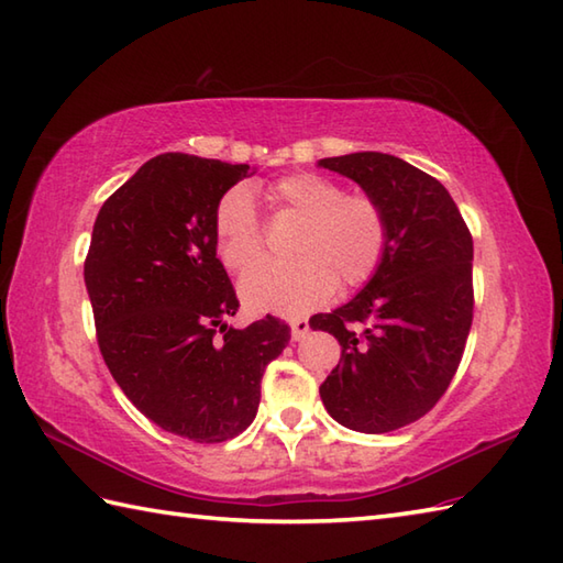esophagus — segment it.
Returning <instances> with one entry per match:
<instances>
[{
  "label": "esophagus",
  "instance_id": "esophagus-1",
  "mask_svg": "<svg viewBox=\"0 0 563 563\" xmlns=\"http://www.w3.org/2000/svg\"><path fill=\"white\" fill-rule=\"evenodd\" d=\"M290 331H292V341L305 339L307 331H309V321L307 319H292L290 321Z\"/></svg>",
  "mask_w": 563,
  "mask_h": 563
}]
</instances>
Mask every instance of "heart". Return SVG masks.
<instances>
[{
  "label": "heart",
  "mask_w": 563,
  "mask_h": 563,
  "mask_svg": "<svg viewBox=\"0 0 563 563\" xmlns=\"http://www.w3.org/2000/svg\"><path fill=\"white\" fill-rule=\"evenodd\" d=\"M275 218H300L290 239L292 261L261 263L266 232L246 186H232L212 212L218 256L227 268L246 271L242 295L254 309L297 317L324 305L336 290H353L377 273L389 246V220L379 200L343 190L319 172H292L266 188Z\"/></svg>",
  "instance_id": "heart-1"
}]
</instances>
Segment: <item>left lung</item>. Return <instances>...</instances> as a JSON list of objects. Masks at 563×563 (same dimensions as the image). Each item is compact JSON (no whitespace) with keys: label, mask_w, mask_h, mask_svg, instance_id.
Segmentation results:
<instances>
[{"label":"left lung","mask_w":563,"mask_h":563,"mask_svg":"<svg viewBox=\"0 0 563 563\" xmlns=\"http://www.w3.org/2000/svg\"><path fill=\"white\" fill-rule=\"evenodd\" d=\"M319 166L361 184L389 220L373 280L314 317L341 345L319 394L341 426L389 433L433 409L457 373L474 317L472 232L445 186L399 157L355 152Z\"/></svg>","instance_id":"8db88e82"}]
</instances>
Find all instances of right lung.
<instances>
[{
    "instance_id": "right-lung-1",
    "label": "right lung",
    "mask_w": 563,
    "mask_h": 563,
    "mask_svg": "<svg viewBox=\"0 0 563 563\" xmlns=\"http://www.w3.org/2000/svg\"><path fill=\"white\" fill-rule=\"evenodd\" d=\"M246 164L166 152L103 202L84 261L97 341L118 387L159 428L224 442L256 418L261 377L290 341L266 314L227 327L239 300L212 232Z\"/></svg>"
}]
</instances>
